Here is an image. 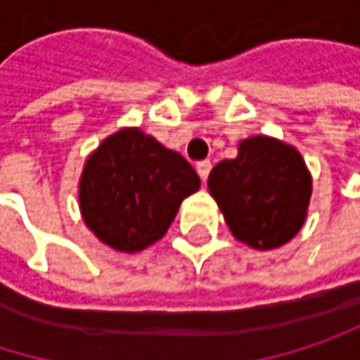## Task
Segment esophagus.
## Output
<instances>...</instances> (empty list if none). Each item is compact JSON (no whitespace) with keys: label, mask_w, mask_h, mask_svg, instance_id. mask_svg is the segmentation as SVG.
I'll list each match as a JSON object with an SVG mask.
<instances>
[{"label":"esophagus","mask_w":360,"mask_h":360,"mask_svg":"<svg viewBox=\"0 0 360 360\" xmlns=\"http://www.w3.org/2000/svg\"><path fill=\"white\" fill-rule=\"evenodd\" d=\"M210 169H212L210 160H202V162H198V165H195V171H198V175H200V179H202V183L206 181V177H208V173H210Z\"/></svg>","instance_id":"1"}]
</instances>
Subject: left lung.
Listing matches in <instances>:
<instances>
[{"mask_svg":"<svg viewBox=\"0 0 360 360\" xmlns=\"http://www.w3.org/2000/svg\"><path fill=\"white\" fill-rule=\"evenodd\" d=\"M208 189L236 240L273 250L304 225L313 181L294 146L254 135L240 143L233 160L210 171Z\"/></svg>","mask_w":360,"mask_h":360,"instance_id":"1","label":"left lung"}]
</instances>
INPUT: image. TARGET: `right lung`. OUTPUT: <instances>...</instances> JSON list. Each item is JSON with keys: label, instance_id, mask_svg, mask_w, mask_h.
I'll return each mask as SVG.
<instances>
[{"label": "right lung", "instance_id": "obj_1", "mask_svg": "<svg viewBox=\"0 0 360 360\" xmlns=\"http://www.w3.org/2000/svg\"><path fill=\"white\" fill-rule=\"evenodd\" d=\"M191 165L141 129H120L87 158L79 181L85 225L118 252H139L158 242L198 191Z\"/></svg>", "mask_w": 360, "mask_h": 360}]
</instances>
